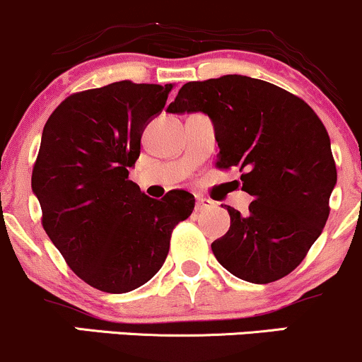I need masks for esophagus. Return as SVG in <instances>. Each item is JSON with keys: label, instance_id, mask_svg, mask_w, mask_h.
Listing matches in <instances>:
<instances>
[{"label": "esophagus", "instance_id": "obj_1", "mask_svg": "<svg viewBox=\"0 0 362 362\" xmlns=\"http://www.w3.org/2000/svg\"><path fill=\"white\" fill-rule=\"evenodd\" d=\"M213 206H214V202L211 199H206V197H197V202H196L197 211H204V209L213 208Z\"/></svg>", "mask_w": 362, "mask_h": 362}]
</instances>
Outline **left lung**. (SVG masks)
Instances as JSON below:
<instances>
[{"label":"left lung","instance_id":"1","mask_svg":"<svg viewBox=\"0 0 362 362\" xmlns=\"http://www.w3.org/2000/svg\"><path fill=\"white\" fill-rule=\"evenodd\" d=\"M166 111L208 115L218 165L244 172L242 190L254 197L245 214L225 206L230 228L211 244L218 263L251 284L288 275L323 232L337 185L317 115L303 99L245 75L187 82Z\"/></svg>","mask_w":362,"mask_h":362}]
</instances>
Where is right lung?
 I'll return each mask as SVG.
<instances>
[{"label":"right lung","instance_id":"obj_1","mask_svg":"<svg viewBox=\"0 0 362 362\" xmlns=\"http://www.w3.org/2000/svg\"><path fill=\"white\" fill-rule=\"evenodd\" d=\"M172 84L113 82L66 98L47 118L33 172L42 226L86 284L108 293L136 291L160 272L172 230L194 199L170 190L161 201L129 180L148 123Z\"/></svg>","mask_w":362,"mask_h":362}]
</instances>
